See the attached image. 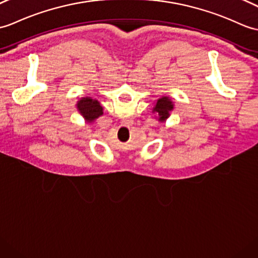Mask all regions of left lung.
<instances>
[{
  "mask_svg": "<svg viewBox=\"0 0 258 258\" xmlns=\"http://www.w3.org/2000/svg\"><path fill=\"white\" fill-rule=\"evenodd\" d=\"M173 110H175V103H173L172 100L169 97L163 95V97H160L155 101V105L152 112L156 113L157 116L155 117L158 119V122L164 123L170 116Z\"/></svg>",
  "mask_w": 258,
  "mask_h": 258,
  "instance_id": "obj_1",
  "label": "left lung"
}]
</instances>
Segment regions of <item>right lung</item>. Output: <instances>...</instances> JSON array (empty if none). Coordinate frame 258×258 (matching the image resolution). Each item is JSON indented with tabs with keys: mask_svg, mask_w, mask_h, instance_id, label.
<instances>
[{
	"mask_svg": "<svg viewBox=\"0 0 258 258\" xmlns=\"http://www.w3.org/2000/svg\"><path fill=\"white\" fill-rule=\"evenodd\" d=\"M76 107L87 123H93L95 119L103 114V107L100 102L90 95L81 98L77 102Z\"/></svg>",
	"mask_w": 258,
	"mask_h": 258,
	"instance_id": "obj_1",
	"label": "right lung"
}]
</instances>
